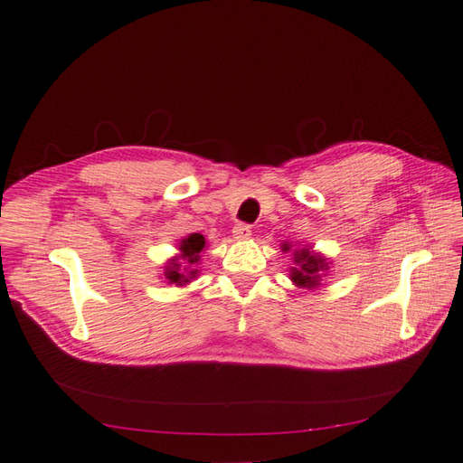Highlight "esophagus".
<instances>
[{
    "label": "esophagus",
    "instance_id": "34e87169",
    "mask_svg": "<svg viewBox=\"0 0 463 463\" xmlns=\"http://www.w3.org/2000/svg\"><path fill=\"white\" fill-rule=\"evenodd\" d=\"M250 226L249 224H237L232 229V237L237 239V241H247L249 237H250Z\"/></svg>",
    "mask_w": 463,
    "mask_h": 463
}]
</instances>
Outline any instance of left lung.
Segmentation results:
<instances>
[{
	"instance_id": "left-lung-1",
	"label": "left lung",
	"mask_w": 463,
	"mask_h": 463,
	"mask_svg": "<svg viewBox=\"0 0 463 463\" xmlns=\"http://www.w3.org/2000/svg\"><path fill=\"white\" fill-rule=\"evenodd\" d=\"M282 250H292V267H290V280L297 284L298 288L314 290L320 287L322 279L326 277L330 270V260L324 254L317 252L312 247L302 244L300 249H292L290 242H282Z\"/></svg>"
}]
</instances>
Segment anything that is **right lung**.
<instances>
[{"instance_id":"add662e5","label":"right lung","mask_w":463,"mask_h":463,"mask_svg":"<svg viewBox=\"0 0 463 463\" xmlns=\"http://www.w3.org/2000/svg\"><path fill=\"white\" fill-rule=\"evenodd\" d=\"M206 249V241L201 232H191L176 244V252L173 259L165 262L163 279L166 284L186 287L191 280L199 277L201 252Z\"/></svg>"}]
</instances>
